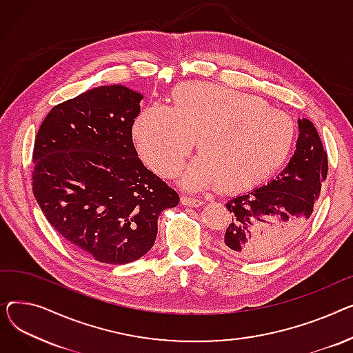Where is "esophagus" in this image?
<instances>
[{
	"label": "esophagus",
	"instance_id": "34e87169",
	"mask_svg": "<svg viewBox=\"0 0 353 353\" xmlns=\"http://www.w3.org/2000/svg\"><path fill=\"white\" fill-rule=\"evenodd\" d=\"M181 203L186 206H194V208H198V206H202L205 202L202 199H195L190 196H181Z\"/></svg>",
	"mask_w": 353,
	"mask_h": 353
}]
</instances>
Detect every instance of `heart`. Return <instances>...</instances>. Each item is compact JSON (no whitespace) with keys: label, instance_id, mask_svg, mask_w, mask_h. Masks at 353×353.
I'll return each instance as SVG.
<instances>
[{"label":"heart","instance_id":"obj_1","mask_svg":"<svg viewBox=\"0 0 353 353\" xmlns=\"http://www.w3.org/2000/svg\"><path fill=\"white\" fill-rule=\"evenodd\" d=\"M141 158L157 174L174 176L196 138L201 154L185 168L181 185L201 191L218 185L241 191L272 175L294 147L295 125L255 97L205 82H185L171 107L143 108L132 123Z\"/></svg>","mask_w":353,"mask_h":353}]
</instances>
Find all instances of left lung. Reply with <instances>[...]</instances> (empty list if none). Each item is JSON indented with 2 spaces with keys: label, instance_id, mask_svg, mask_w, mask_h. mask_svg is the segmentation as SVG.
Listing matches in <instances>:
<instances>
[{
  "label": "left lung",
  "instance_id": "obj_1",
  "mask_svg": "<svg viewBox=\"0 0 353 353\" xmlns=\"http://www.w3.org/2000/svg\"><path fill=\"white\" fill-rule=\"evenodd\" d=\"M296 150L275 179L226 203L232 219L219 239L222 251L262 261L303 232L327 175V157L314 123L298 119Z\"/></svg>",
  "mask_w": 353,
  "mask_h": 353
}]
</instances>
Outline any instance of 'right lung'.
Segmentation results:
<instances>
[{
    "instance_id": "1",
    "label": "right lung",
    "mask_w": 353,
    "mask_h": 353,
    "mask_svg": "<svg viewBox=\"0 0 353 353\" xmlns=\"http://www.w3.org/2000/svg\"><path fill=\"white\" fill-rule=\"evenodd\" d=\"M142 94L101 85L55 105L34 145L32 190L48 222L77 251L103 263L147 254L158 215L178 194L143 167L132 142Z\"/></svg>"
}]
</instances>
